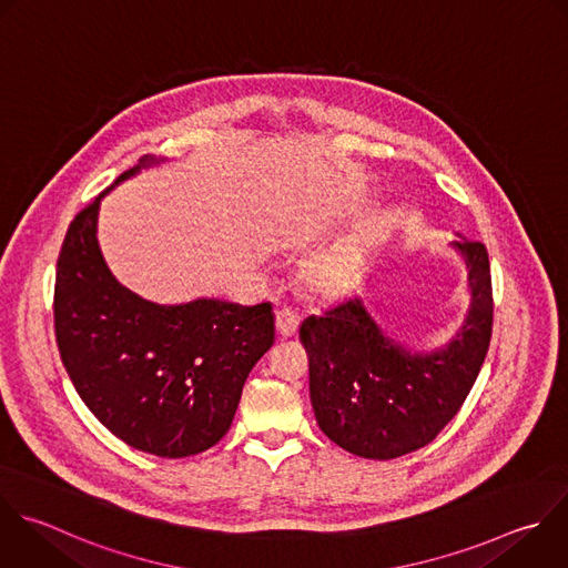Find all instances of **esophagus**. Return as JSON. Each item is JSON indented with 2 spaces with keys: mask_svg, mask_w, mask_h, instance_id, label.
I'll return each instance as SVG.
<instances>
[{
  "mask_svg": "<svg viewBox=\"0 0 568 568\" xmlns=\"http://www.w3.org/2000/svg\"><path fill=\"white\" fill-rule=\"evenodd\" d=\"M275 326L282 337H291V335H295V331L300 326V315L293 308L284 306L275 313Z\"/></svg>",
  "mask_w": 568,
  "mask_h": 568,
  "instance_id": "1",
  "label": "esophagus"
}]
</instances>
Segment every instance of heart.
<instances>
[{"mask_svg": "<svg viewBox=\"0 0 568 568\" xmlns=\"http://www.w3.org/2000/svg\"><path fill=\"white\" fill-rule=\"evenodd\" d=\"M355 264L353 260H346V257H335V260H328L326 264H320L315 271H313V284L317 288H333L342 282H346L353 273Z\"/></svg>", "mask_w": 568, "mask_h": 568, "instance_id": "obj_1", "label": "heart"}]
</instances>
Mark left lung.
<instances>
[{
	"label": "left lung",
	"mask_w": 568,
	"mask_h": 568,
	"mask_svg": "<svg viewBox=\"0 0 568 568\" xmlns=\"http://www.w3.org/2000/svg\"><path fill=\"white\" fill-rule=\"evenodd\" d=\"M453 246L468 268L470 308L439 351L410 353L351 297L300 326L308 386L324 435L366 459L413 453L457 415L484 364L493 331L490 264L481 242Z\"/></svg>",
	"instance_id": "left-lung-1"
}]
</instances>
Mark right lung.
<instances>
[{
	"instance_id": "1",
	"label": "right lung",
	"mask_w": 568,
	"mask_h": 568,
	"mask_svg": "<svg viewBox=\"0 0 568 568\" xmlns=\"http://www.w3.org/2000/svg\"><path fill=\"white\" fill-rule=\"evenodd\" d=\"M153 162L144 158L115 184ZM109 191L75 215L58 257V348L75 390L115 437L158 457H189L231 428L251 368L275 342L273 306H160L124 288L98 244Z\"/></svg>"
}]
</instances>
